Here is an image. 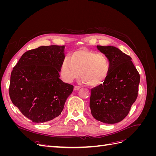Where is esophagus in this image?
I'll use <instances>...</instances> for the list:
<instances>
[{
	"label": "esophagus",
	"mask_w": 156,
	"mask_h": 156,
	"mask_svg": "<svg viewBox=\"0 0 156 156\" xmlns=\"http://www.w3.org/2000/svg\"><path fill=\"white\" fill-rule=\"evenodd\" d=\"M80 87H79V86H75L74 87V90H79L80 89Z\"/></svg>",
	"instance_id": "1"
}]
</instances>
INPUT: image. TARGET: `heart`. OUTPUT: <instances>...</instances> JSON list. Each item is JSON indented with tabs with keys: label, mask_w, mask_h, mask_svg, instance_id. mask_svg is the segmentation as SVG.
Masks as SVG:
<instances>
[{
	"label": "heart",
	"mask_w": 156,
	"mask_h": 156,
	"mask_svg": "<svg viewBox=\"0 0 156 156\" xmlns=\"http://www.w3.org/2000/svg\"><path fill=\"white\" fill-rule=\"evenodd\" d=\"M109 71L110 63L105 55L84 48L72 52L69 58L65 57L60 67V76L65 82H72L80 72L81 81L90 87L102 84Z\"/></svg>",
	"instance_id": "b5f03b06"
}]
</instances>
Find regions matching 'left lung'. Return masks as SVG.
<instances>
[{
    "label": "left lung",
    "mask_w": 156,
    "mask_h": 156,
    "mask_svg": "<svg viewBox=\"0 0 156 156\" xmlns=\"http://www.w3.org/2000/svg\"><path fill=\"white\" fill-rule=\"evenodd\" d=\"M110 63L106 81L91 90L90 108L94 119L115 124L128 115L138 96L140 75L129 56L114 46L97 45Z\"/></svg>",
    "instance_id": "1"
}]
</instances>
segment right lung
<instances>
[{
	"label": "right lung",
	"instance_id": "obj_1",
	"mask_svg": "<svg viewBox=\"0 0 156 156\" xmlns=\"http://www.w3.org/2000/svg\"><path fill=\"white\" fill-rule=\"evenodd\" d=\"M64 45L41 46L23 54L11 73L9 94L13 104L35 123L62 112L73 86L60 77Z\"/></svg>",
	"mask_w": 156,
	"mask_h": 156
}]
</instances>
